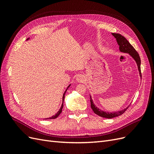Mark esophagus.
I'll list each match as a JSON object with an SVG mask.
<instances>
[{
	"mask_svg": "<svg viewBox=\"0 0 154 154\" xmlns=\"http://www.w3.org/2000/svg\"><path fill=\"white\" fill-rule=\"evenodd\" d=\"M76 80L77 82H83V81H84V78H83V76L82 75H78L76 78Z\"/></svg>",
	"mask_w": 154,
	"mask_h": 154,
	"instance_id": "34e87169",
	"label": "esophagus"
}]
</instances>
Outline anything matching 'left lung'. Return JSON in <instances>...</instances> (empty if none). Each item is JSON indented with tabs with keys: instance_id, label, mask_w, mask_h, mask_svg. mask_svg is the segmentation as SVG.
<instances>
[{
	"instance_id": "1",
	"label": "left lung",
	"mask_w": 154,
	"mask_h": 154,
	"mask_svg": "<svg viewBox=\"0 0 154 154\" xmlns=\"http://www.w3.org/2000/svg\"><path fill=\"white\" fill-rule=\"evenodd\" d=\"M112 35L116 38V40H117V42L119 45V50L121 52L128 53L135 60H136L137 67H138L139 71V74H140V76L141 77L142 76H141V59L136 50L134 48L133 46L129 43V42L122 35L118 34V33H112ZM90 101H91V109H92L93 111H94V112L96 114L101 116L102 118H109V119L113 118L115 117H117V116L122 115L130 106H129L127 107V108L122 110L115 112H104L103 110L99 109L98 108H97V107L94 105V104L93 103V101L91 96H90Z\"/></svg>"
}]
</instances>
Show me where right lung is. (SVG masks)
Masks as SVG:
<instances>
[{
  "label": "right lung",
  "instance_id": "obj_1",
  "mask_svg": "<svg viewBox=\"0 0 154 154\" xmlns=\"http://www.w3.org/2000/svg\"><path fill=\"white\" fill-rule=\"evenodd\" d=\"M69 86L70 85H69L68 86V87H67V88L69 87ZM67 88L66 89V92H64V94H63V100H64V97H65V94H66V91H67ZM63 103H62V106H61V108H60V109L59 110V111L54 116H52V117L51 118H46V119H56L57 118L58 116L61 114V112H62V109H63Z\"/></svg>",
  "mask_w": 154,
  "mask_h": 154
}]
</instances>
